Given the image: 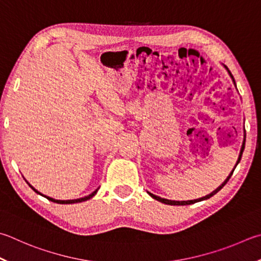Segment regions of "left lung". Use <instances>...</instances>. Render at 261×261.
Returning a JSON list of instances; mask_svg holds the SVG:
<instances>
[{"instance_id":"left-lung-1","label":"left lung","mask_w":261,"mask_h":261,"mask_svg":"<svg viewBox=\"0 0 261 261\" xmlns=\"http://www.w3.org/2000/svg\"><path fill=\"white\" fill-rule=\"evenodd\" d=\"M226 67V66H225ZM227 68V67H226ZM227 70H228V68H227ZM228 73H229V75L231 76V79H233V81H234V84H235V80H234V77H233V75H231V73L229 72L228 70ZM244 145H245V140L243 141V145H242V148H241V153H240V156H239V160H238V162H236V165L239 164V162L241 161V158H242V154H243V150H244ZM236 165H235V168H236ZM235 168H234V170H235ZM234 170L233 171L230 172V174L228 177H227V179L225 180L224 182H222L219 187H218L217 189H215V191H213L211 194H209V195H206V196H204V197H201V198H197V200H192V201H171V200H165V198H162V197H160V196H156V195H154V194H151V193H149L148 192V194L149 195L153 197V198H155V200H158V201H160V202H162V203H164V204H169V205H188V204H193V203H196V202H200V201H203V200H207V198H210L211 196H213L215 195L216 193H218L220 191V189L225 186V185L227 184V181H228L229 180V178L231 177V174H233V172H234Z\"/></svg>"}]
</instances>
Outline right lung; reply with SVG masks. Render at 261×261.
<instances>
[{"label": "right lung", "mask_w": 261, "mask_h": 261, "mask_svg": "<svg viewBox=\"0 0 261 261\" xmlns=\"http://www.w3.org/2000/svg\"><path fill=\"white\" fill-rule=\"evenodd\" d=\"M28 185H30V184H28ZM30 187L33 189V191L36 192L37 194H40V195H42L41 193L37 192L34 187H32V186H31V185H30ZM97 192H98V189H96V191H94L92 194H90V195L85 196V197H82V198H77V200H68V201H60V200H55V198H51V197H49V196H44V195H42V196H44L45 198H48V200H49V201H51V202L59 203V204H72V203H80V202H83V201H87V200H89V198H91L92 196L96 195V193H97Z\"/></svg>", "instance_id": "obj_1"}]
</instances>
